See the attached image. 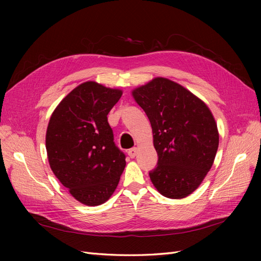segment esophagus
<instances>
[{
    "instance_id": "esophagus-1",
    "label": "esophagus",
    "mask_w": 261,
    "mask_h": 261,
    "mask_svg": "<svg viewBox=\"0 0 261 261\" xmlns=\"http://www.w3.org/2000/svg\"><path fill=\"white\" fill-rule=\"evenodd\" d=\"M137 152H138V149L134 147V148H132V149L128 150L127 153H128V155H129L130 158H135L136 154H137Z\"/></svg>"
}]
</instances>
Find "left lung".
Listing matches in <instances>:
<instances>
[{
    "label": "left lung",
    "mask_w": 261,
    "mask_h": 261,
    "mask_svg": "<svg viewBox=\"0 0 261 261\" xmlns=\"http://www.w3.org/2000/svg\"><path fill=\"white\" fill-rule=\"evenodd\" d=\"M147 114L158 153L150 179L161 195L179 199L198 187L219 147L217 124L199 98L174 82L158 77L133 91Z\"/></svg>",
    "instance_id": "1"
}]
</instances>
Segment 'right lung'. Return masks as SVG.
Instances as JSON below:
<instances>
[{
	"instance_id": "add662e5",
	"label": "right lung",
	"mask_w": 261,
	"mask_h": 261,
	"mask_svg": "<svg viewBox=\"0 0 261 261\" xmlns=\"http://www.w3.org/2000/svg\"><path fill=\"white\" fill-rule=\"evenodd\" d=\"M121 97L122 90L84 83L60 102L46 129L51 170L70 195L87 206H99L111 197L126 165L108 122Z\"/></svg>"
}]
</instances>
